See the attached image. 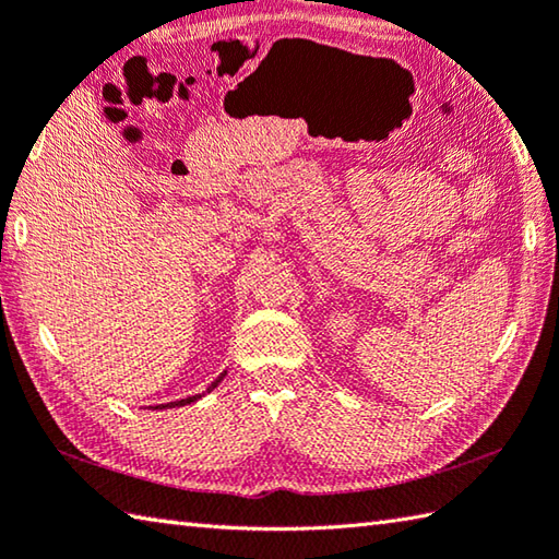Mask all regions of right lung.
Here are the masks:
<instances>
[{
	"label": "right lung",
	"instance_id": "add662e5",
	"mask_svg": "<svg viewBox=\"0 0 559 559\" xmlns=\"http://www.w3.org/2000/svg\"><path fill=\"white\" fill-rule=\"evenodd\" d=\"M225 378V373L221 376V378H217L215 382H213V385L211 388H207V392H211L213 388H217V382H221ZM201 395H193V397H186V400H179V402H169V404H159V409H169V407H183V404H191V402H195V400H199Z\"/></svg>",
	"mask_w": 559,
	"mask_h": 559
}]
</instances>
